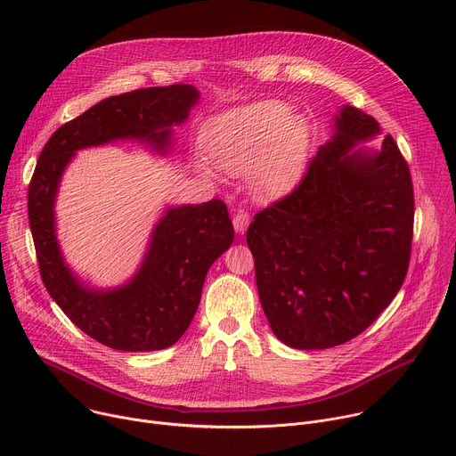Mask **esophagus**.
<instances>
[{
    "label": "esophagus",
    "mask_w": 456,
    "mask_h": 456,
    "mask_svg": "<svg viewBox=\"0 0 456 456\" xmlns=\"http://www.w3.org/2000/svg\"><path fill=\"white\" fill-rule=\"evenodd\" d=\"M248 222H250L248 213H247L245 209H238V211H236V215H234V218H232V224H234L236 232L243 234V232H245V229H247V225H248Z\"/></svg>",
    "instance_id": "esophagus-1"
}]
</instances>
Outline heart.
<instances>
[{"mask_svg": "<svg viewBox=\"0 0 456 456\" xmlns=\"http://www.w3.org/2000/svg\"><path fill=\"white\" fill-rule=\"evenodd\" d=\"M306 126L289 117L281 102H256L211 120L204 146L211 160L232 175L252 173V183L264 197H280L303 175Z\"/></svg>", "mask_w": 456, "mask_h": 456, "instance_id": "b5f03b06", "label": "heart"}]
</instances>
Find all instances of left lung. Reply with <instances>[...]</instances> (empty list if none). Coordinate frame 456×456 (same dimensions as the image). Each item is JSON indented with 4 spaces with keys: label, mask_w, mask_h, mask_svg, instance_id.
<instances>
[{
    "label": "left lung",
    "mask_w": 456,
    "mask_h": 456,
    "mask_svg": "<svg viewBox=\"0 0 456 456\" xmlns=\"http://www.w3.org/2000/svg\"><path fill=\"white\" fill-rule=\"evenodd\" d=\"M377 132L371 115L345 106L336 135L299 183L247 229L259 301L276 338L292 348L322 350L357 338L408 274L410 166L392 135L379 153L348 155Z\"/></svg>",
    "instance_id": "left-lung-1"
}]
</instances>
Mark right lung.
<instances>
[{"label": "right lung", "instance_id": "1", "mask_svg": "<svg viewBox=\"0 0 456 456\" xmlns=\"http://www.w3.org/2000/svg\"><path fill=\"white\" fill-rule=\"evenodd\" d=\"M197 99L191 85H171L101 101L55 129L28 183V224L48 294L76 327L113 350H162L183 336L209 267L234 240L232 222L216 199L169 209L139 274L122 289L95 292L72 276L59 252L52 211L59 178L74 151L115 139H141L164 151L171 124L182 122Z\"/></svg>", "mask_w": 456, "mask_h": 456}]
</instances>
